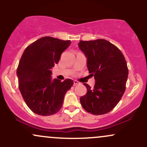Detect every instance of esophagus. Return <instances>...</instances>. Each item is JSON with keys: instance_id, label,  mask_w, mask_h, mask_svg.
<instances>
[{"instance_id": "esophagus-1", "label": "esophagus", "mask_w": 147, "mask_h": 147, "mask_svg": "<svg viewBox=\"0 0 147 147\" xmlns=\"http://www.w3.org/2000/svg\"><path fill=\"white\" fill-rule=\"evenodd\" d=\"M78 84H80V82L77 80H74V85L76 86V85H78Z\"/></svg>"}]
</instances>
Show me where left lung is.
<instances>
[{
	"label": "left lung",
	"instance_id": "left-lung-1",
	"mask_svg": "<svg viewBox=\"0 0 147 147\" xmlns=\"http://www.w3.org/2000/svg\"><path fill=\"white\" fill-rule=\"evenodd\" d=\"M79 47L87 57L88 70L95 80L93 88L84 84L88 90L81 97V104L91 114L107 113L115 107L126 90L129 69L124 55L105 39L79 41Z\"/></svg>",
	"mask_w": 147,
	"mask_h": 147
}]
</instances>
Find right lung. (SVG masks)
<instances>
[{
    "mask_svg": "<svg viewBox=\"0 0 147 147\" xmlns=\"http://www.w3.org/2000/svg\"><path fill=\"white\" fill-rule=\"evenodd\" d=\"M70 43V40L44 36L23 52L16 71L18 88L25 102L34 113L51 115L62 107L65 94L74 82L70 79L63 82L52 79L50 70L59 63L61 53Z\"/></svg>",
    "mask_w": 147,
    "mask_h": 147,
    "instance_id": "right-lung-1",
    "label": "right lung"
}]
</instances>
